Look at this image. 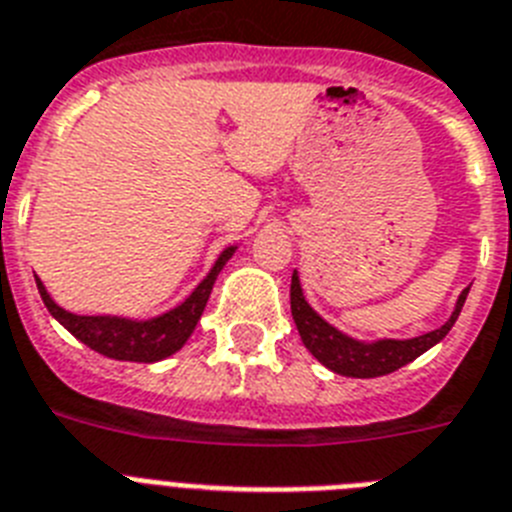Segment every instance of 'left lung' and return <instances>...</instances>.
I'll return each mask as SVG.
<instances>
[{
  "instance_id": "8db88e82",
  "label": "left lung",
  "mask_w": 512,
  "mask_h": 512,
  "mask_svg": "<svg viewBox=\"0 0 512 512\" xmlns=\"http://www.w3.org/2000/svg\"><path fill=\"white\" fill-rule=\"evenodd\" d=\"M468 289L458 296L455 312L442 328L424 333L411 341H377V343H359L354 338H346L338 333L333 325L322 320L315 309L304 302L302 286H299V276H291V315H294L296 330L302 336L304 346L309 354L315 356L317 362H322L328 369L346 377H382L390 375L395 369H401L403 364L414 362L416 356H422L424 351L432 349L435 343L448 336V330L453 328L458 315H461L463 302H466Z\"/></svg>"
}]
</instances>
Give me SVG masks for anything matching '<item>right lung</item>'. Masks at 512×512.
I'll list each match as a JSON object with an SVG mask.
<instances>
[{
  "label": "right lung",
  "instance_id": "add662e5",
  "mask_svg": "<svg viewBox=\"0 0 512 512\" xmlns=\"http://www.w3.org/2000/svg\"><path fill=\"white\" fill-rule=\"evenodd\" d=\"M234 255V247H229L218 257V263L213 265V270L208 273L200 286L192 291V296L184 304H179L176 309L166 312V315L156 317V320H119V317H88V315H75V312H67L59 304L51 302V296L46 294L44 283L38 281V294L44 299L46 309L51 315L62 322L64 328L70 330L77 341H83L85 346H90L98 354L109 356V359H119V362H161L166 356H171L174 351H179L184 346V341L190 338V333L195 330L197 320L203 315L205 304H208V296L213 291V283L216 276L221 273V268L226 265V260Z\"/></svg>",
  "mask_w": 512,
  "mask_h": 512
}]
</instances>
